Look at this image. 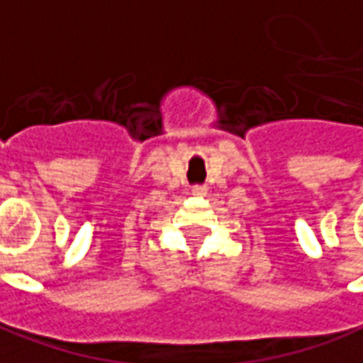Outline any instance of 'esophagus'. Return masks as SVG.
Wrapping results in <instances>:
<instances>
[{
  "label": "esophagus",
  "mask_w": 363,
  "mask_h": 363,
  "mask_svg": "<svg viewBox=\"0 0 363 363\" xmlns=\"http://www.w3.org/2000/svg\"><path fill=\"white\" fill-rule=\"evenodd\" d=\"M206 192H208L206 186H201V184H199V186H192V194H194V196H206Z\"/></svg>",
  "instance_id": "1"
}]
</instances>
